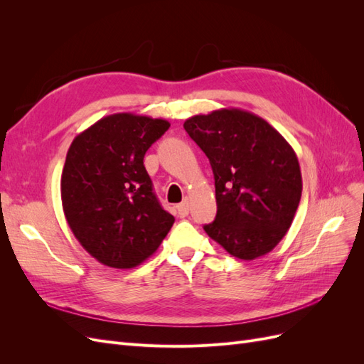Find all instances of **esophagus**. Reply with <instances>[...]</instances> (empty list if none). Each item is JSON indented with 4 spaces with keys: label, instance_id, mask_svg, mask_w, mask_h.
I'll return each instance as SVG.
<instances>
[{
    "label": "esophagus",
    "instance_id": "esophagus-1",
    "mask_svg": "<svg viewBox=\"0 0 364 364\" xmlns=\"http://www.w3.org/2000/svg\"><path fill=\"white\" fill-rule=\"evenodd\" d=\"M176 209H178V214L181 217H186V215H188V213H190V203H188V200H183L182 203H179L178 206H176Z\"/></svg>",
    "mask_w": 364,
    "mask_h": 364
}]
</instances>
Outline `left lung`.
<instances>
[{"instance_id": "left-lung-1", "label": "left lung", "mask_w": 364, "mask_h": 364, "mask_svg": "<svg viewBox=\"0 0 364 364\" xmlns=\"http://www.w3.org/2000/svg\"><path fill=\"white\" fill-rule=\"evenodd\" d=\"M211 164L217 215L205 232L230 255L252 261L274 249L301 202L299 161L279 132L241 109H218L183 123Z\"/></svg>"}]
</instances>
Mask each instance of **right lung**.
<instances>
[{
	"label": "right lung",
	"mask_w": 364,
	"mask_h": 364,
	"mask_svg": "<svg viewBox=\"0 0 364 364\" xmlns=\"http://www.w3.org/2000/svg\"><path fill=\"white\" fill-rule=\"evenodd\" d=\"M168 127L162 118L114 114L71 142L60 179L63 213L83 249L105 266H139L174 223L144 167L146 151Z\"/></svg>",
	"instance_id": "obj_1"
}]
</instances>
